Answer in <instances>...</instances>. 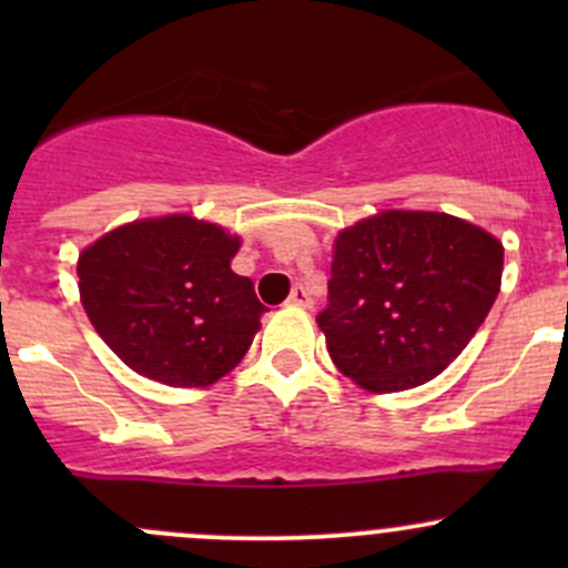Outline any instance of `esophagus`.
I'll list each match as a JSON object with an SVG mask.
<instances>
[{
	"instance_id": "esophagus-1",
	"label": "esophagus",
	"mask_w": 568,
	"mask_h": 568,
	"mask_svg": "<svg viewBox=\"0 0 568 568\" xmlns=\"http://www.w3.org/2000/svg\"><path fill=\"white\" fill-rule=\"evenodd\" d=\"M288 305L291 307H302V311H311L313 300H311V294H307V288L296 285V288L291 291V296H288Z\"/></svg>"
}]
</instances>
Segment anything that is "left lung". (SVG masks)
<instances>
[{
    "label": "left lung",
    "mask_w": 568,
    "mask_h": 568,
    "mask_svg": "<svg viewBox=\"0 0 568 568\" xmlns=\"http://www.w3.org/2000/svg\"><path fill=\"white\" fill-rule=\"evenodd\" d=\"M503 244L445 211L385 209L332 244L326 352L368 393L420 387L443 374L489 316Z\"/></svg>",
    "instance_id": "8db88e82"
}]
</instances>
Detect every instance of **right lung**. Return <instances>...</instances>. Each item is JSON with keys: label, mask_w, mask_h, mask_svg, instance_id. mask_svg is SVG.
<instances>
[{"label": "right lung", "mask_w": 568, "mask_h": 568, "mask_svg": "<svg viewBox=\"0 0 568 568\" xmlns=\"http://www.w3.org/2000/svg\"><path fill=\"white\" fill-rule=\"evenodd\" d=\"M239 247L236 233L192 214L125 222L79 252V300L131 371L209 387L242 363L266 313L231 268Z\"/></svg>", "instance_id": "right-lung-1"}]
</instances>
